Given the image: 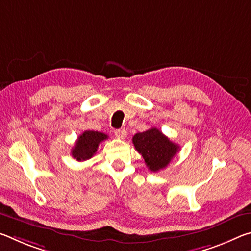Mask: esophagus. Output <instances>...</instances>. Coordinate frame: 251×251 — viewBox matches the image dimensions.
<instances>
[{
	"instance_id": "obj_1",
	"label": "esophagus",
	"mask_w": 251,
	"mask_h": 251,
	"mask_svg": "<svg viewBox=\"0 0 251 251\" xmlns=\"http://www.w3.org/2000/svg\"><path fill=\"white\" fill-rule=\"evenodd\" d=\"M114 133H115L116 137L120 138V139H124L126 137V135H127V131L125 129H116L115 131H114Z\"/></svg>"
}]
</instances>
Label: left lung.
Instances as JSON below:
<instances>
[{
	"label": "left lung",
	"mask_w": 251,
	"mask_h": 251,
	"mask_svg": "<svg viewBox=\"0 0 251 251\" xmlns=\"http://www.w3.org/2000/svg\"><path fill=\"white\" fill-rule=\"evenodd\" d=\"M133 144L148 169L154 173L166 168L179 151L177 144L169 141L167 136L155 127L134 135Z\"/></svg>",
	"instance_id": "8db88e82"
}]
</instances>
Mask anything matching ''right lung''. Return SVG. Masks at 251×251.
<instances>
[{
    "instance_id": "add662e5",
    "label": "right lung",
    "mask_w": 251,
    "mask_h": 251,
    "mask_svg": "<svg viewBox=\"0 0 251 251\" xmlns=\"http://www.w3.org/2000/svg\"><path fill=\"white\" fill-rule=\"evenodd\" d=\"M107 138L108 136L104 133L94 130H85L76 141L75 146L72 148V156L78 161L90 159L95 155L100 143Z\"/></svg>"
}]
</instances>
